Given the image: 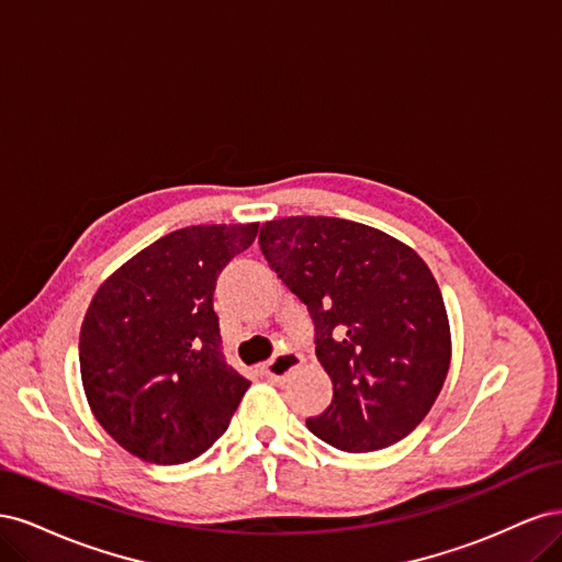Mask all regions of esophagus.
<instances>
[{
  "mask_svg": "<svg viewBox=\"0 0 562 562\" xmlns=\"http://www.w3.org/2000/svg\"><path fill=\"white\" fill-rule=\"evenodd\" d=\"M300 366H302V356L300 353L283 351V353H277L274 359L262 366V375L279 382V380H285L288 375H291V372H295Z\"/></svg>",
  "mask_w": 562,
  "mask_h": 562,
  "instance_id": "esophagus-1",
  "label": "esophagus"
}]
</instances>
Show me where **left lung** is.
Listing matches in <instances>:
<instances>
[{"instance_id": "1", "label": "left lung", "mask_w": 562, "mask_h": 562, "mask_svg": "<svg viewBox=\"0 0 562 562\" xmlns=\"http://www.w3.org/2000/svg\"><path fill=\"white\" fill-rule=\"evenodd\" d=\"M260 248L307 304L333 401L307 427L345 452L398 443L429 415L452 339L440 288L419 255L375 227L339 217L269 220Z\"/></svg>"}]
</instances>
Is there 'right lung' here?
Segmentation results:
<instances>
[{"label":"right lung","mask_w":562,"mask_h":562,"mask_svg":"<svg viewBox=\"0 0 562 562\" xmlns=\"http://www.w3.org/2000/svg\"><path fill=\"white\" fill-rule=\"evenodd\" d=\"M260 223L176 229L100 283L79 333L91 413L126 452L184 464L229 427L250 382L225 363L217 274Z\"/></svg>","instance_id":"right-lung-1"}]
</instances>
